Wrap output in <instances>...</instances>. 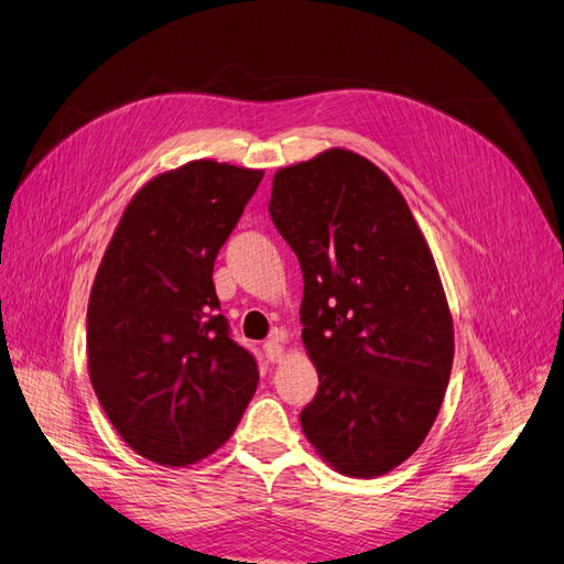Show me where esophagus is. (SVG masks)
I'll return each instance as SVG.
<instances>
[{
    "label": "esophagus",
    "mask_w": 564,
    "mask_h": 564,
    "mask_svg": "<svg viewBox=\"0 0 564 564\" xmlns=\"http://www.w3.org/2000/svg\"><path fill=\"white\" fill-rule=\"evenodd\" d=\"M263 350L268 355L270 362H280L284 357V344H282V334H275V338H270L263 344Z\"/></svg>",
    "instance_id": "obj_1"
}]
</instances>
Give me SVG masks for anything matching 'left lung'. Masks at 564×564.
<instances>
[{
	"mask_svg": "<svg viewBox=\"0 0 564 564\" xmlns=\"http://www.w3.org/2000/svg\"><path fill=\"white\" fill-rule=\"evenodd\" d=\"M268 212L303 270V346L319 388L301 412L315 452L379 477L433 429L454 322L433 251L386 172L346 148L278 169Z\"/></svg>",
	"mask_w": 564,
	"mask_h": 564,
	"instance_id": "1",
	"label": "left lung"
}]
</instances>
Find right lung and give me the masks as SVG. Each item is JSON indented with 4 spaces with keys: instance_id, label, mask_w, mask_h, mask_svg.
<instances>
[{
    "instance_id": "obj_1",
    "label": "right lung",
    "mask_w": 564,
    "mask_h": 564,
    "mask_svg": "<svg viewBox=\"0 0 564 564\" xmlns=\"http://www.w3.org/2000/svg\"><path fill=\"white\" fill-rule=\"evenodd\" d=\"M263 169L191 160L129 199L96 270L87 311L89 379L127 445L183 468L230 440L259 383L228 336L214 289L218 249Z\"/></svg>"
}]
</instances>
